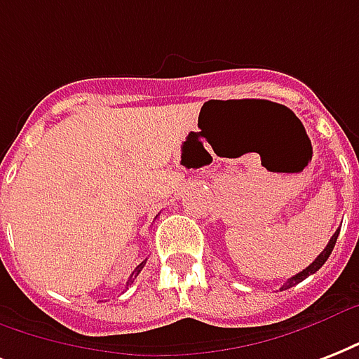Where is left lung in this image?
I'll return each instance as SVG.
<instances>
[{"label": "left lung", "mask_w": 359, "mask_h": 359, "mask_svg": "<svg viewBox=\"0 0 359 359\" xmlns=\"http://www.w3.org/2000/svg\"><path fill=\"white\" fill-rule=\"evenodd\" d=\"M337 237H339V229H337V231H335V233H333V237H332V239H330L327 246H325L324 250H322V252L318 254V258L314 259L313 264L309 265L307 269H303V271H301V273H297V275H294V277H292V278H288V280H286V283L283 284V288H280V290L292 288V286H295V284L301 283V280H305V278H307L309 275H313V273H316V271H318L320 267H322V265L325 264V262H327V258H330V254H332L333 246H335V243H337Z\"/></svg>", "instance_id": "1"}]
</instances>
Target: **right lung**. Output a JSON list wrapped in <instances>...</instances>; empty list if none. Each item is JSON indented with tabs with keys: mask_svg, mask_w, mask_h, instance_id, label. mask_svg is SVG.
<instances>
[{
	"mask_svg": "<svg viewBox=\"0 0 359 359\" xmlns=\"http://www.w3.org/2000/svg\"><path fill=\"white\" fill-rule=\"evenodd\" d=\"M144 264H147V259H144V262H141V264L137 265L135 271H133V273H131V277H130V280H128V284L133 283V277H137V275H139V273H141V269H143V267H144Z\"/></svg>",
	"mask_w": 359,
	"mask_h": 359,
	"instance_id": "obj_1",
	"label": "right lung"
}]
</instances>
